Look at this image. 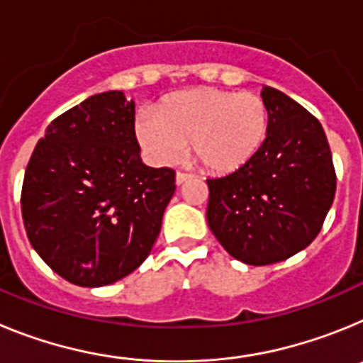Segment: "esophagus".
I'll return each mask as SVG.
<instances>
[{
  "label": "esophagus",
  "instance_id": "1",
  "mask_svg": "<svg viewBox=\"0 0 363 363\" xmlns=\"http://www.w3.org/2000/svg\"><path fill=\"white\" fill-rule=\"evenodd\" d=\"M191 178H192L191 172H182V171L176 172V184H178V185L185 184V182H187V179H191Z\"/></svg>",
  "mask_w": 363,
  "mask_h": 363
}]
</instances>
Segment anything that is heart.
<instances>
[{"instance_id": "1", "label": "heart", "mask_w": 363, "mask_h": 363, "mask_svg": "<svg viewBox=\"0 0 363 363\" xmlns=\"http://www.w3.org/2000/svg\"><path fill=\"white\" fill-rule=\"evenodd\" d=\"M271 129V108L262 96L198 86L176 92L160 112L143 108L136 136L156 163H172L187 150L213 172L242 169L262 149Z\"/></svg>"}]
</instances>
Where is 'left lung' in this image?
<instances>
[{"label":"left lung","instance_id":"obj_1","mask_svg":"<svg viewBox=\"0 0 363 363\" xmlns=\"http://www.w3.org/2000/svg\"><path fill=\"white\" fill-rule=\"evenodd\" d=\"M271 129L242 169L207 179V221L227 252L271 265L306 249L323 225L336 191L325 133L307 108L265 86Z\"/></svg>","mask_w":363,"mask_h":363}]
</instances>
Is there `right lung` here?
Returning <instances> with one entry per match:
<instances>
[{
  "label": "right lung",
  "mask_w": 363,
  "mask_h": 363,
  "mask_svg": "<svg viewBox=\"0 0 363 363\" xmlns=\"http://www.w3.org/2000/svg\"><path fill=\"white\" fill-rule=\"evenodd\" d=\"M176 172L142 163L134 101L91 96L47 127L28 160L21 214L45 264L79 287L114 284L150 255Z\"/></svg>",
  "instance_id": "add662e5"
}]
</instances>
